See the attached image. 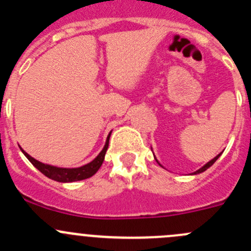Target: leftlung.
<instances>
[{
	"instance_id": "left-lung-1",
	"label": "left lung",
	"mask_w": 251,
	"mask_h": 251,
	"mask_svg": "<svg viewBox=\"0 0 251 251\" xmlns=\"http://www.w3.org/2000/svg\"><path fill=\"white\" fill-rule=\"evenodd\" d=\"M220 155H221V153H220L219 154V155H216V156H215V158L214 159H212V160H210L209 161V163H206V164H205V165L203 166V168H201V169H199V170H197L196 171V173H194V174H201V173H204V171L205 170H207V169H209L210 168V166H211L212 165V164H214L215 163V161H216L217 160V159H219V156ZM155 160H156V159H155ZM159 165H160V164H159ZM161 166V165H160Z\"/></svg>"
}]
</instances>
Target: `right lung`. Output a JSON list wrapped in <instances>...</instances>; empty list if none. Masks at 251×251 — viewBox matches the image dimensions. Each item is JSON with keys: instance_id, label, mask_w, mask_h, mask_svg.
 I'll use <instances>...</instances> for the list:
<instances>
[{"instance_id": "1", "label": "right lung", "mask_w": 251, "mask_h": 251, "mask_svg": "<svg viewBox=\"0 0 251 251\" xmlns=\"http://www.w3.org/2000/svg\"><path fill=\"white\" fill-rule=\"evenodd\" d=\"M111 133V132H110ZM110 133L108 135L107 142H105L104 148L102 149L100 154L97 155V158L93 159L91 163L86 164V165L81 166V168H75V169H65V168H57V166L47 165V164L40 163L39 160L34 159L32 156H30L29 154L25 151H22L24 153V155L29 159L30 163L37 169V170L41 171L45 176H47L48 178L54 179L57 182H75V181H81V179H86L88 177L93 176L98 171V169L102 166L103 161H104L105 151H107L108 146H109V137Z\"/></svg>"}]
</instances>
